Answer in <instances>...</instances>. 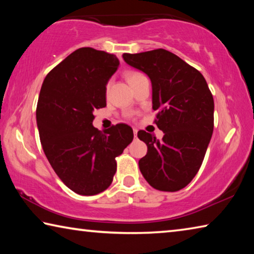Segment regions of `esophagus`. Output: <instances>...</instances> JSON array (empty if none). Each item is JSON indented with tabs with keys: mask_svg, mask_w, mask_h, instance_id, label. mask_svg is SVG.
Masks as SVG:
<instances>
[{
	"mask_svg": "<svg viewBox=\"0 0 254 254\" xmlns=\"http://www.w3.org/2000/svg\"><path fill=\"white\" fill-rule=\"evenodd\" d=\"M133 133H134V137H136V134H137V130H136V128H133Z\"/></svg>",
	"mask_w": 254,
	"mask_h": 254,
	"instance_id": "esophagus-1",
	"label": "esophagus"
}]
</instances>
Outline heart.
<instances>
[{
	"label": "heart",
	"mask_w": 254,
	"mask_h": 254,
	"mask_svg": "<svg viewBox=\"0 0 254 254\" xmlns=\"http://www.w3.org/2000/svg\"><path fill=\"white\" fill-rule=\"evenodd\" d=\"M142 77H144V75L141 74V72H139V71H128V72H127V79L128 83H130L131 86L133 84H135L136 81L142 78ZM106 88H109V85L106 86Z\"/></svg>",
	"instance_id": "1"
}]
</instances>
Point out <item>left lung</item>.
Wrapping results in <instances>:
<instances>
[{
  "mask_svg": "<svg viewBox=\"0 0 254 254\" xmlns=\"http://www.w3.org/2000/svg\"><path fill=\"white\" fill-rule=\"evenodd\" d=\"M128 65L145 72L152 84L154 123L161 140L141 130L148 152L140 171L154 189L177 191L198 173L214 128V100L204 76L166 49L123 54Z\"/></svg>",
  "mask_w": 254,
  "mask_h": 254,
  "instance_id": "1",
  "label": "left lung"
}]
</instances>
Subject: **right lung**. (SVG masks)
<instances>
[{
	"label": "right lung",
	"instance_id": "add662e5",
	"mask_svg": "<svg viewBox=\"0 0 254 254\" xmlns=\"http://www.w3.org/2000/svg\"><path fill=\"white\" fill-rule=\"evenodd\" d=\"M120 65L113 54L79 48L53 68L42 83L37 124L47 159L66 186L96 195L113 182L115 158L133 140L119 123L105 131L93 127L94 112L106 106V84Z\"/></svg>",
	"mask_w": 254,
	"mask_h": 254
}]
</instances>
